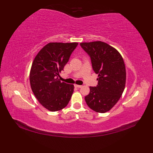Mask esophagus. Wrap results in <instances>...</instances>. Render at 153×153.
Returning <instances> with one entry per match:
<instances>
[{
  "label": "esophagus",
  "mask_w": 153,
  "mask_h": 153,
  "mask_svg": "<svg viewBox=\"0 0 153 153\" xmlns=\"http://www.w3.org/2000/svg\"><path fill=\"white\" fill-rule=\"evenodd\" d=\"M75 87H77V88H81V87H82V85H76V84H75Z\"/></svg>",
  "instance_id": "esophagus-1"
}]
</instances>
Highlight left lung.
<instances>
[{
    "mask_svg": "<svg viewBox=\"0 0 153 153\" xmlns=\"http://www.w3.org/2000/svg\"><path fill=\"white\" fill-rule=\"evenodd\" d=\"M98 74L96 87H90L85 97L87 105L96 112H108L117 103L124 90L126 73L124 60L115 48L102 41L81 43Z\"/></svg>",
    "mask_w": 153,
    "mask_h": 153,
    "instance_id": "obj_1",
    "label": "left lung"
}]
</instances>
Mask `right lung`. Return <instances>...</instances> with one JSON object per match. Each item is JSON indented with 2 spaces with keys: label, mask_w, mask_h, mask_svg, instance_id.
Wrapping results in <instances>:
<instances>
[{
  "label": "right lung",
  "mask_w": 153,
  "mask_h": 153,
  "mask_svg": "<svg viewBox=\"0 0 153 153\" xmlns=\"http://www.w3.org/2000/svg\"><path fill=\"white\" fill-rule=\"evenodd\" d=\"M78 43H49L41 48L32 62L30 71L31 89L43 106L56 112L68 105L74 85L61 82L63 70Z\"/></svg>",
  "instance_id": "obj_1"
}]
</instances>
